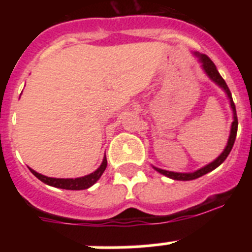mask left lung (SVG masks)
I'll use <instances>...</instances> for the list:
<instances>
[{"label": "left lung", "instance_id": "1", "mask_svg": "<svg viewBox=\"0 0 252 252\" xmlns=\"http://www.w3.org/2000/svg\"><path fill=\"white\" fill-rule=\"evenodd\" d=\"M198 57L201 58L202 63H203L204 70H206L207 74L209 75V78H211L212 81H215L216 83L218 84V86H221L222 88L224 90V92L227 93V95H228V98H230L231 107H232V111H233L232 127H231L230 139H228V142H227V146H226V149H224L223 153H222L221 155H220V157H218L217 159L215 160V161L211 162V164H208V165L204 166V168L199 169V170L194 171V173H174V171H168V170H162V169H159V168H155L158 171H159V173H161V174L166 175V177L171 178V179H175V180L197 179V178H199V177H202V175L207 174V173L212 171L213 169H216L217 166L221 165L222 162L226 160V158L228 157V154L231 153V150H232V146H233V144H235V140H236V133H237V126H239V121H237V115H236V107H235V103H233V101H232V95H231L230 88L227 87L224 79L221 77V74L218 73L217 68H216L215 63H213L212 60L209 59L207 55H198Z\"/></svg>", "mask_w": 252, "mask_h": 252}]
</instances>
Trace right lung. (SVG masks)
Segmentation results:
<instances>
[{"label": "right lung", "instance_id": "add662e5", "mask_svg": "<svg viewBox=\"0 0 252 252\" xmlns=\"http://www.w3.org/2000/svg\"><path fill=\"white\" fill-rule=\"evenodd\" d=\"M107 166V159L104 157L103 161H102L101 166H99L94 173L90 175H86V177L82 178H75V179H59V178H49L45 175H41L39 173H36L35 170L30 169L31 173L40 179L43 183L48 184V186L55 187V188H62V189H69V190H81V189H87L90 188L91 186L97 182V180L101 178V175L103 174V171L106 170Z\"/></svg>", "mask_w": 252, "mask_h": 252}]
</instances>
